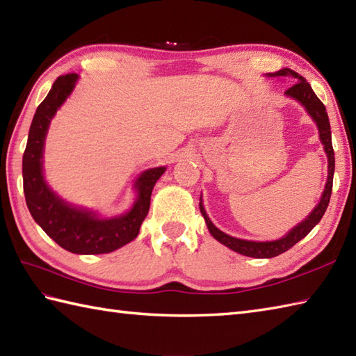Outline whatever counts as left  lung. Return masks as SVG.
Returning a JSON list of instances; mask_svg holds the SVG:
<instances>
[{"mask_svg":"<svg viewBox=\"0 0 356 356\" xmlns=\"http://www.w3.org/2000/svg\"><path fill=\"white\" fill-rule=\"evenodd\" d=\"M268 76H292L295 79H298V82H295L292 87H289L284 92L286 96L292 97V99L298 101L303 107L307 110L309 116H311L316 127H318L320 131V140L324 145V151L327 154V182L326 186H324L323 195L320 199V203L315 207V209L309 214L303 222L298 223L293 229L286 234L284 237L274 240V241H251V240H241L231 237L228 234L222 232L218 228H216L214 223L209 220V217L207 214L205 208H203L202 197H200V213L205 218L208 229L217 241H220L222 245L228 246L232 251H236L241 255L246 257H254V259H272V257H277L280 254L286 252L287 249H291L295 243H298L301 238H305L309 232L314 229V226L321 220V217L324 216L329 205L330 200V194H332V185H334V171H335V153H334V147H332V133H330V122H329V116L326 107L324 104L316 97L314 93V90L311 84L303 78L300 76L297 72H293L291 69H283L278 70L275 73H269Z\"/></svg>","mask_w":356,"mask_h":356,"instance_id":"1","label":"left lung"}]
</instances>
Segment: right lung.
Instances as JSON below:
<instances>
[{
	"label": "right lung",
	"instance_id": "right-lung-1",
	"mask_svg": "<svg viewBox=\"0 0 356 356\" xmlns=\"http://www.w3.org/2000/svg\"><path fill=\"white\" fill-rule=\"evenodd\" d=\"M76 81V73L59 76L53 82L45 99L38 105L22 154L24 195L33 220L59 246L73 254H107L138 237L143 218L148 214L151 193L166 168L157 166L140 174L134 184L138 200L122 216L99 218L92 211L74 208L59 199L44 180V140L51 118L70 96Z\"/></svg>",
	"mask_w": 356,
	"mask_h": 356
}]
</instances>
